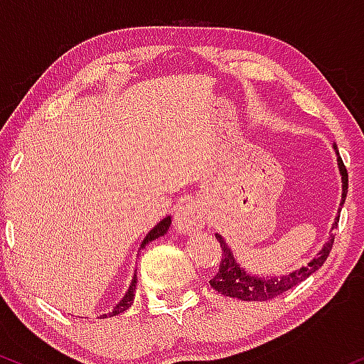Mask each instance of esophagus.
Instances as JSON below:
<instances>
[{
    "instance_id": "1",
    "label": "esophagus",
    "mask_w": 364,
    "mask_h": 364,
    "mask_svg": "<svg viewBox=\"0 0 364 364\" xmlns=\"http://www.w3.org/2000/svg\"><path fill=\"white\" fill-rule=\"evenodd\" d=\"M173 223L181 232H196L199 228H203L204 215L199 204L193 201V199L182 201L177 206V210H175Z\"/></svg>"
}]
</instances>
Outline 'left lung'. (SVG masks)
Here are the masks:
<instances>
[{"mask_svg":"<svg viewBox=\"0 0 364 364\" xmlns=\"http://www.w3.org/2000/svg\"><path fill=\"white\" fill-rule=\"evenodd\" d=\"M333 151L337 154V166H338V173H341V181H342V199H341V206L346 201V196H347V170L342 163V158L338 156V151L337 146L333 144ZM338 223V215L333 222L332 230L337 228ZM330 230L328 240L323 244V247L320 249L314 258L309 261L306 267L297 268L291 273H285V275L280 277H263V275H251V273L244 270L239 263H237L234 251H232L230 246L227 244V240L223 239L220 234H215L216 240L220 242V247H222V261H220V267L218 272L213 279L210 280L211 287L215 291L222 292L223 296L228 297H237L240 301H268L273 299V297L280 296L289 289L296 287L297 284L308 279L309 275H313L314 272L320 270L323 267V263L328 258L330 251H332V244L336 235L332 234Z\"/></svg>","mask_w":364,"mask_h":364,"instance_id":"left-lung-1","label":"left lung"}]
</instances>
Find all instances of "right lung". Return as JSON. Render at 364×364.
<instances>
[{"label":"right lung","instance_id":"right-lung-1","mask_svg":"<svg viewBox=\"0 0 364 364\" xmlns=\"http://www.w3.org/2000/svg\"><path fill=\"white\" fill-rule=\"evenodd\" d=\"M170 225H171V216H165V218H163L161 222L158 223V225H154V227L151 228V230L148 232V234H146L144 240H142V244H141V247H144L146 244L151 242V240H156L158 237L165 235L166 232H168ZM136 285H137V275H136V272H134L132 282H130L127 292H125V296L122 297L120 303H118V304L115 306V308H113V311H109L108 314H101L100 318H108V316L112 318V316H117V314L124 313L125 309H129L130 304H132V301H134V296H136Z\"/></svg>","mask_w":364,"mask_h":364}]
</instances>
